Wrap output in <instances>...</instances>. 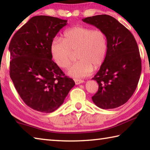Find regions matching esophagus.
I'll return each mask as SVG.
<instances>
[{
	"label": "esophagus",
	"instance_id": "1",
	"mask_svg": "<svg viewBox=\"0 0 150 150\" xmlns=\"http://www.w3.org/2000/svg\"><path fill=\"white\" fill-rule=\"evenodd\" d=\"M85 81L83 80H81V79H75V83L76 85H79L81 83H84Z\"/></svg>",
	"mask_w": 150,
	"mask_h": 150
}]
</instances>
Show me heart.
<instances>
[{
	"label": "heart",
	"mask_w": 150,
	"mask_h": 150,
	"mask_svg": "<svg viewBox=\"0 0 150 150\" xmlns=\"http://www.w3.org/2000/svg\"><path fill=\"white\" fill-rule=\"evenodd\" d=\"M108 39L105 32L90 27L77 26L66 30L62 40L54 39L50 52L56 64L67 69L72 62L73 54L79 59L67 71L70 77H85L105 62L108 52Z\"/></svg>",
	"instance_id": "b5f03b06"
}]
</instances>
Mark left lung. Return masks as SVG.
<instances>
[{
    "label": "left lung",
    "mask_w": 150,
    "mask_h": 150,
    "mask_svg": "<svg viewBox=\"0 0 150 150\" xmlns=\"http://www.w3.org/2000/svg\"><path fill=\"white\" fill-rule=\"evenodd\" d=\"M105 33L108 52L105 62L92 79L98 84L93 103L103 109L125 104L135 91L140 77L142 62L132 34L115 18L101 14L82 19Z\"/></svg>",
    "instance_id": "1"
}]
</instances>
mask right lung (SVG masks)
<instances>
[{
	"label": "right lung",
	"instance_id": "obj_1",
	"mask_svg": "<svg viewBox=\"0 0 150 150\" xmlns=\"http://www.w3.org/2000/svg\"><path fill=\"white\" fill-rule=\"evenodd\" d=\"M67 20L35 16L15 33L9 45L10 76L24 103L50 113L64 102L75 83L52 60L50 45Z\"/></svg>",
	"mask_w": 150,
	"mask_h": 150
}]
</instances>
